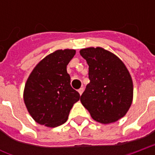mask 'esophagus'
<instances>
[{
  "label": "esophagus",
  "mask_w": 155,
  "mask_h": 155,
  "mask_svg": "<svg viewBox=\"0 0 155 155\" xmlns=\"http://www.w3.org/2000/svg\"><path fill=\"white\" fill-rule=\"evenodd\" d=\"M83 91H84V88H81V89H79V90H78V92H79V94H82V93H83Z\"/></svg>",
  "instance_id": "esophagus-1"
}]
</instances>
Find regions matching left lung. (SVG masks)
<instances>
[{"instance_id":"1","label":"left lung","mask_w":155,"mask_h":155,"mask_svg":"<svg viewBox=\"0 0 155 155\" xmlns=\"http://www.w3.org/2000/svg\"><path fill=\"white\" fill-rule=\"evenodd\" d=\"M80 54L89 65L90 83L81 101L91 117L110 124L124 117L133 101V81L120 58L101 47L84 48Z\"/></svg>"}]
</instances>
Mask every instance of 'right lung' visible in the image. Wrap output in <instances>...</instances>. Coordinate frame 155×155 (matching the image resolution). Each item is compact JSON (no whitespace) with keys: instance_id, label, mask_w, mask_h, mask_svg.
Instances as JSON below:
<instances>
[{"instance_id":"1","label":"right lung","mask_w":155,"mask_h":155,"mask_svg":"<svg viewBox=\"0 0 155 155\" xmlns=\"http://www.w3.org/2000/svg\"><path fill=\"white\" fill-rule=\"evenodd\" d=\"M74 50H58L36 64L26 81L24 102L35 122L57 127L66 122L71 108L81 95L71 85L67 64Z\"/></svg>"}]
</instances>
